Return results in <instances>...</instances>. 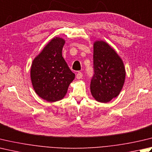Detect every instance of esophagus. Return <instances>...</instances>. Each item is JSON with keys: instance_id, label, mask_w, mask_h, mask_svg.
I'll list each match as a JSON object with an SVG mask.
<instances>
[{"instance_id": "34e87169", "label": "esophagus", "mask_w": 152, "mask_h": 152, "mask_svg": "<svg viewBox=\"0 0 152 152\" xmlns=\"http://www.w3.org/2000/svg\"><path fill=\"white\" fill-rule=\"evenodd\" d=\"M82 76H83V74H82V72H78L76 74L77 79H81L82 78Z\"/></svg>"}]
</instances>
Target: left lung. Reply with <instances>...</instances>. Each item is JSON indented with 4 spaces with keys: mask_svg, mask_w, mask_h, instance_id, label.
<instances>
[{
    "mask_svg": "<svg viewBox=\"0 0 152 152\" xmlns=\"http://www.w3.org/2000/svg\"><path fill=\"white\" fill-rule=\"evenodd\" d=\"M94 74L91 79V95L97 102L107 103L117 97L125 80V69L121 58L107 43L94 45Z\"/></svg>",
    "mask_w": 152,
    "mask_h": 152,
    "instance_id": "obj_1",
    "label": "left lung"
}]
</instances>
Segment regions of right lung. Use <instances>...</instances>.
Returning a JSON list of instances; mask_svg holds the SVG:
<instances>
[{"label": "right lung", "instance_id": "right-lung-1", "mask_svg": "<svg viewBox=\"0 0 152 152\" xmlns=\"http://www.w3.org/2000/svg\"><path fill=\"white\" fill-rule=\"evenodd\" d=\"M64 43L60 37L53 39L31 65V79L34 90L47 102L62 99L75 77L62 56Z\"/></svg>", "mask_w": 152, "mask_h": 152}]
</instances>
